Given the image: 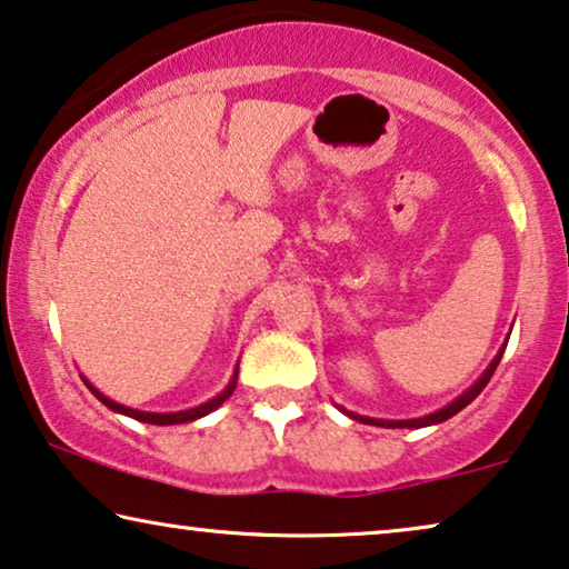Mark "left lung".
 <instances>
[{
  "instance_id": "obj_1",
  "label": "left lung",
  "mask_w": 569,
  "mask_h": 569,
  "mask_svg": "<svg viewBox=\"0 0 569 569\" xmlns=\"http://www.w3.org/2000/svg\"><path fill=\"white\" fill-rule=\"evenodd\" d=\"M510 339V337H508ZM505 347L508 345H502L500 347V352L495 355V360L489 362V368L481 372L479 376V380L477 383H473L471 388H466V391L458 396V399H453L448 403V407H442V409H438V411H432V415H425V417H417V419H376V417H362V415H357V411H347V409H341L345 411V415L349 417V419H357V422H362V425H376V427H388V430H403V427H409V430H419V427H430V425H440V422H446V419H450L453 415H458V411H461L463 407H469V403L477 399V396L485 391V386L489 383V378H492V372L497 370V365H500V360H502V352H505Z\"/></svg>"
}]
</instances>
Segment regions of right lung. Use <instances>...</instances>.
Here are the masks:
<instances>
[{"label":"right lung","instance_id":"right-lung-1","mask_svg":"<svg viewBox=\"0 0 569 569\" xmlns=\"http://www.w3.org/2000/svg\"><path fill=\"white\" fill-rule=\"evenodd\" d=\"M82 380H84V386L90 388L92 396H96L98 401H103L108 409H111V411H119V415H123V417H131V419H137V422H147V425H183V422H193V419L207 417L209 411H214L217 407H222L224 399H230L232 391H236V383H238V368H236V372H232L230 383L224 386L222 391L214 396V399H209V401H204V403H199V407H193V409H183V411H142V409L123 407V403H116L113 399H108V396L100 393L98 388L92 386L88 378H82Z\"/></svg>","mask_w":569,"mask_h":569}]
</instances>
